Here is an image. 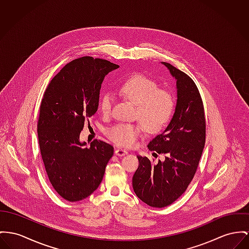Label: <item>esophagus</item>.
Returning <instances> with one entry per match:
<instances>
[{"instance_id":"1","label":"esophagus","mask_w":249,"mask_h":249,"mask_svg":"<svg viewBox=\"0 0 249 249\" xmlns=\"http://www.w3.org/2000/svg\"><path fill=\"white\" fill-rule=\"evenodd\" d=\"M115 154H116L117 156H119V157H123V156L127 154V151L122 149V148H117V149H115Z\"/></svg>"}]
</instances>
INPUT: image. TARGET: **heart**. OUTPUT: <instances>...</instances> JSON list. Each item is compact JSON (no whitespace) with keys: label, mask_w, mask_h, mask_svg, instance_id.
Listing matches in <instances>:
<instances>
[{"label":"heart","mask_w":249,"mask_h":249,"mask_svg":"<svg viewBox=\"0 0 249 249\" xmlns=\"http://www.w3.org/2000/svg\"><path fill=\"white\" fill-rule=\"evenodd\" d=\"M121 94L136 105V117L151 132L158 131L169 122L175 107L172 93L158 88V84L143 74H135L120 88ZM114 95L105 92L99 101V108L103 115L111 113ZM144 133L141 123H120L107 129V137L117 145L132 147Z\"/></svg>","instance_id":"1"}]
</instances>
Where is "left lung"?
Masks as SVG:
<instances>
[{
    "label": "left lung",
    "mask_w": 249,
    "mask_h": 249,
    "mask_svg": "<svg viewBox=\"0 0 249 249\" xmlns=\"http://www.w3.org/2000/svg\"><path fill=\"white\" fill-rule=\"evenodd\" d=\"M162 64L177 79L178 100L169 125L150 142L148 149L163 154L165 159L155 164L146 157L137 156L139 167L132 178L136 196L154 208L167 207L186 192L206 141L204 106L196 85L182 71Z\"/></svg>",
    "instance_id": "left-lung-1"
}]
</instances>
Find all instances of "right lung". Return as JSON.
<instances>
[{
  "mask_svg": "<svg viewBox=\"0 0 249 249\" xmlns=\"http://www.w3.org/2000/svg\"><path fill=\"white\" fill-rule=\"evenodd\" d=\"M118 67L92 56L76 58L60 70L43 94L37 121L39 149L53 188L67 201L90 196L113 156L112 145L94 140L87 147L79 135L98 109L105 76Z\"/></svg>",
  "mask_w": 249,
  "mask_h": 249,
  "instance_id": "1",
  "label": "right lung"
}]
</instances>
